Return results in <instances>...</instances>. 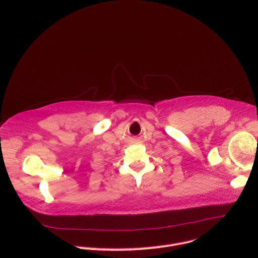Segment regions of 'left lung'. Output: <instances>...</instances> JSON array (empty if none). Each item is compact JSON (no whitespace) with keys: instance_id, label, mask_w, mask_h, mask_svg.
<instances>
[{"instance_id":"1","label":"left lung","mask_w":258,"mask_h":258,"mask_svg":"<svg viewBox=\"0 0 258 258\" xmlns=\"http://www.w3.org/2000/svg\"><path fill=\"white\" fill-rule=\"evenodd\" d=\"M257 140H258V138H257Z\"/></svg>"}]
</instances>
